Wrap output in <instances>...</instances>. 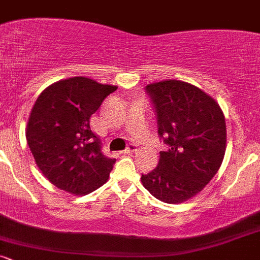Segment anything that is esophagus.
<instances>
[{
	"label": "esophagus",
	"mask_w": 260,
	"mask_h": 260,
	"mask_svg": "<svg viewBox=\"0 0 260 260\" xmlns=\"http://www.w3.org/2000/svg\"><path fill=\"white\" fill-rule=\"evenodd\" d=\"M138 150V145L136 144H129L128 145V148L126 149V150L123 151L124 154H132V153H136V151Z\"/></svg>",
	"instance_id": "34e87169"
}]
</instances>
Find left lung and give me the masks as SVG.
Masks as SVG:
<instances>
[{
    "instance_id": "8db88e82",
    "label": "left lung",
    "mask_w": 260,
    "mask_h": 260,
    "mask_svg": "<svg viewBox=\"0 0 260 260\" xmlns=\"http://www.w3.org/2000/svg\"><path fill=\"white\" fill-rule=\"evenodd\" d=\"M168 150L142 175V183L164 203L180 204L202 192L221 166L226 150L225 116L215 99L198 86L169 79L147 85ZM163 138V137H162Z\"/></svg>"
}]
</instances>
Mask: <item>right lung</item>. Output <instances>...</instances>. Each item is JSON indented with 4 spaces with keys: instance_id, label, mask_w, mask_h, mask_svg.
I'll use <instances>...</instances> for the list:
<instances>
[{
    "instance_id": "obj_1",
    "label": "right lung",
    "mask_w": 260,
    "mask_h": 260,
    "mask_svg": "<svg viewBox=\"0 0 260 260\" xmlns=\"http://www.w3.org/2000/svg\"><path fill=\"white\" fill-rule=\"evenodd\" d=\"M116 85L86 77L58 80L32 106L25 137L38 168L53 186L74 196L94 192L109 180L115 159L105 156L90 117Z\"/></svg>"
}]
</instances>
